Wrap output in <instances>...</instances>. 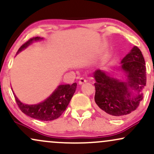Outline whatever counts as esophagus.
I'll return each mask as SVG.
<instances>
[{
	"label": "esophagus",
	"instance_id": "34e87169",
	"mask_svg": "<svg viewBox=\"0 0 154 154\" xmlns=\"http://www.w3.org/2000/svg\"><path fill=\"white\" fill-rule=\"evenodd\" d=\"M85 82H87V79H86L83 78V77L79 79V85H82V84H84V83H85Z\"/></svg>",
	"mask_w": 154,
	"mask_h": 154
}]
</instances>
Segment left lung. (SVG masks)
<instances>
[{"label":"left lung","instance_id":"obj_1","mask_svg":"<svg viewBox=\"0 0 154 154\" xmlns=\"http://www.w3.org/2000/svg\"><path fill=\"white\" fill-rule=\"evenodd\" d=\"M146 63L142 53L134 46L121 61L119 69L125 78L110 77L109 73L95 70V101L104 115L111 118L121 117L135 111L143 98L146 85Z\"/></svg>","mask_w":154,"mask_h":154}]
</instances>
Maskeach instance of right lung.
Listing matches in <instances>:
<instances>
[{"label":"right lung","instance_id":"right-lung-1","mask_svg":"<svg viewBox=\"0 0 154 154\" xmlns=\"http://www.w3.org/2000/svg\"><path fill=\"white\" fill-rule=\"evenodd\" d=\"M43 40V38L35 37L29 39L19 48L17 54L24 50L33 42ZM77 88V83L72 85H60L48 98L41 103L34 105L23 103L16 96L15 100L20 110L26 115L41 121H51L59 118L66 110Z\"/></svg>","mask_w":154,"mask_h":154}]
</instances>
